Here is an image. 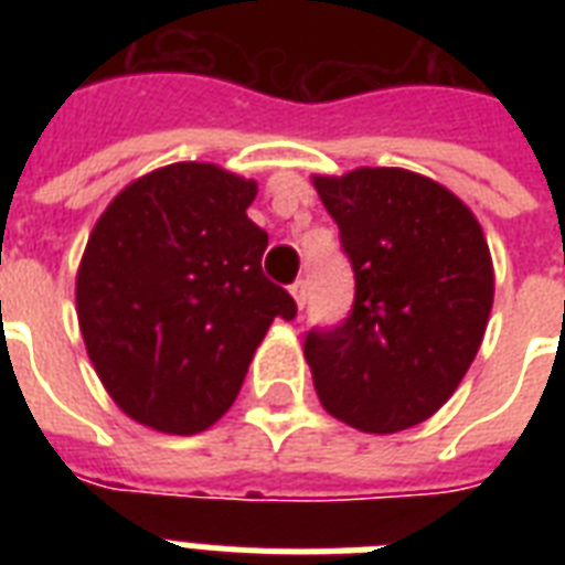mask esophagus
Masks as SVG:
<instances>
[{
  "instance_id": "obj_1",
  "label": "esophagus",
  "mask_w": 565,
  "mask_h": 565,
  "mask_svg": "<svg viewBox=\"0 0 565 565\" xmlns=\"http://www.w3.org/2000/svg\"><path fill=\"white\" fill-rule=\"evenodd\" d=\"M290 292H292V299H296V305H299V310H305V305H308V284L299 278V281L290 287Z\"/></svg>"
}]
</instances>
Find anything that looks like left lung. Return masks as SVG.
<instances>
[{
	"mask_svg": "<svg viewBox=\"0 0 565 565\" xmlns=\"http://www.w3.org/2000/svg\"><path fill=\"white\" fill-rule=\"evenodd\" d=\"M354 273L343 322L310 328L322 407L366 434L413 428L448 402L492 308L490 246L472 211L407 170L313 179Z\"/></svg>",
	"mask_w": 565,
	"mask_h": 565,
	"instance_id": "1",
	"label": "left lung"
}]
</instances>
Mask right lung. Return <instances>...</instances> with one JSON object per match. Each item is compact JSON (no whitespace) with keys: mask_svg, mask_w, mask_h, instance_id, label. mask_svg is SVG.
Instances as JSON below:
<instances>
[{"mask_svg":"<svg viewBox=\"0 0 565 565\" xmlns=\"http://www.w3.org/2000/svg\"><path fill=\"white\" fill-rule=\"evenodd\" d=\"M255 181L172 163L128 184L84 248L78 326L102 384L163 434L211 428L237 398L273 319L296 301L260 269Z\"/></svg>","mask_w":565,"mask_h":565,"instance_id":"1","label":"right lung"}]
</instances>
